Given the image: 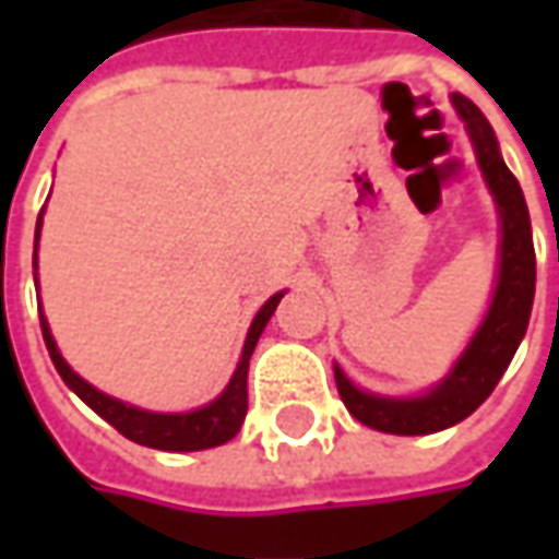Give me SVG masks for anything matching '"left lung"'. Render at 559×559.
Masks as SVG:
<instances>
[{
  "mask_svg": "<svg viewBox=\"0 0 559 559\" xmlns=\"http://www.w3.org/2000/svg\"><path fill=\"white\" fill-rule=\"evenodd\" d=\"M451 102L466 123V133L476 148V162L483 167L485 183L491 189L498 214H501V270H498V286H495L483 326L476 330L466 352L457 357L451 373L426 395H370L357 389L355 382L342 373V367H335V385L348 414L360 419L364 426L392 432V436H429L469 417L485 397L495 392L498 379L510 367V360L526 335L532 298H535V246H532V224H528L523 189L516 183V177L507 170L495 130L483 111L461 93H454Z\"/></svg>",
  "mask_w": 559,
  "mask_h": 559,
  "instance_id": "1",
  "label": "left lung"
}]
</instances>
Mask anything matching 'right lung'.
<instances>
[{"instance_id": "right-lung-1", "label": "right lung", "mask_w": 559, "mask_h": 559, "mask_svg": "<svg viewBox=\"0 0 559 559\" xmlns=\"http://www.w3.org/2000/svg\"><path fill=\"white\" fill-rule=\"evenodd\" d=\"M39 226H43V214L36 221V242H39ZM33 267H36V261H33ZM280 298H283V292H276L267 305L254 313L251 330L246 335V348H242V357H239V367L229 379V385L221 392V397H214L211 404H204L199 411H189V414H152V411H140L133 404H123L118 397L98 392L68 367V360L58 352L43 313H39V326H43V338H46V348H49L55 370L64 379V385L71 392H76V397H83L98 417L108 419L120 436H127L136 444H145V448H158V451H204V448H217V444L236 439V432L242 429V419L248 414V360H251V352H254L258 338L264 333L267 320L276 311Z\"/></svg>"}]
</instances>
